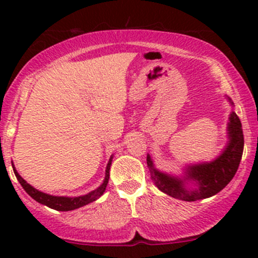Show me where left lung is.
Masks as SVG:
<instances>
[{
  "label": "left lung",
  "instance_id": "left-lung-1",
  "mask_svg": "<svg viewBox=\"0 0 258 258\" xmlns=\"http://www.w3.org/2000/svg\"><path fill=\"white\" fill-rule=\"evenodd\" d=\"M228 102L233 106L230 97ZM228 141L220 156L210 162L192 163L184 167L183 176L170 175L158 171L153 165L150 155H147V166L150 168L151 178L157 188L163 194L182 200V201H197L209 199L225 188L233 178L240 166L243 152V132L242 124L235 111L230 113L227 123ZM188 181L195 184L189 189L185 186Z\"/></svg>",
  "mask_w": 258,
  "mask_h": 258
}]
</instances>
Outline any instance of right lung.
I'll return each instance as SVG.
<instances>
[{
  "instance_id": "add662e5",
  "label": "right lung",
  "mask_w": 258,
  "mask_h": 258,
  "mask_svg": "<svg viewBox=\"0 0 258 258\" xmlns=\"http://www.w3.org/2000/svg\"><path fill=\"white\" fill-rule=\"evenodd\" d=\"M113 156H111L110 161H108L107 166H106V172H105V179L102 181V183L97 187L93 191L88 192L87 195H83V196H77V197H67V196H53V195L45 194V192H41L38 189H36L35 187L31 186L30 183L25 181L20 176V173L17 172V170L15 168L14 162H12V167H14V172L16 175L18 182L21 183V186L23 187L26 192L32 197L35 201H37L38 204L45 205V206L49 207V209H53L56 211H72L80 209V207L86 206V205L91 204V202L96 201L97 199H100L101 196L105 192L106 187H107L108 178H110V168L111 163H112Z\"/></svg>"
}]
</instances>
